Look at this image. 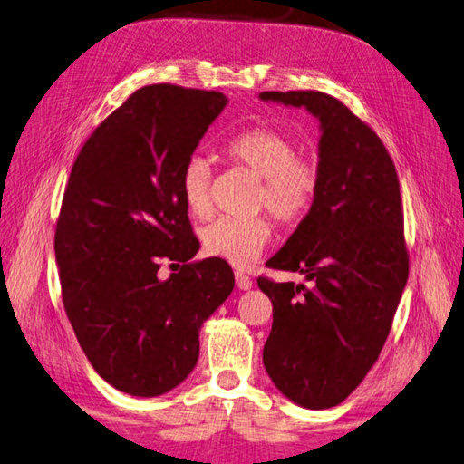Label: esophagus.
<instances>
[{
	"instance_id": "esophagus-1",
	"label": "esophagus",
	"mask_w": 464,
	"mask_h": 464,
	"mask_svg": "<svg viewBox=\"0 0 464 464\" xmlns=\"http://www.w3.org/2000/svg\"><path fill=\"white\" fill-rule=\"evenodd\" d=\"M235 284H237V287L241 289V292H247V289H251L253 281H251V277L247 274H243V271H237V274H235Z\"/></svg>"
}]
</instances>
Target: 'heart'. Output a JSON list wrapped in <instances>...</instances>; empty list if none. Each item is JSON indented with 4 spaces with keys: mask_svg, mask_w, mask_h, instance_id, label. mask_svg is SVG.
Segmentation results:
<instances>
[{
    "mask_svg": "<svg viewBox=\"0 0 464 464\" xmlns=\"http://www.w3.org/2000/svg\"><path fill=\"white\" fill-rule=\"evenodd\" d=\"M223 152L235 165L261 179L257 208H267L281 225H295L310 213L320 190V167L312 159L299 157L297 144L289 136L274 129H251L233 136ZM208 190L211 167L201 154H193L180 170V195L195 217H207L211 211ZM201 239L208 256L245 267L271 241V223L266 217H221L205 227Z\"/></svg>",
    "mask_w": 464,
    "mask_h": 464,
    "instance_id": "1",
    "label": "heart"
}]
</instances>
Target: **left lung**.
Here are the masks:
<instances>
[{
	"instance_id": "left-lung-1",
	"label": "left lung",
	"mask_w": 464,
	"mask_h": 464,
	"mask_svg": "<svg viewBox=\"0 0 464 464\" xmlns=\"http://www.w3.org/2000/svg\"><path fill=\"white\" fill-rule=\"evenodd\" d=\"M263 102L305 108L320 122V190L269 267L304 284L257 285L274 305L263 366L297 406H338L374 366L408 279L404 215L382 140L340 100L314 90L261 92Z\"/></svg>"
}]
</instances>
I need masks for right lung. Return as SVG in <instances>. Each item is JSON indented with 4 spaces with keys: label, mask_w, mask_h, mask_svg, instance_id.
<instances>
[{
    "label": "right lung",
    "mask_w": 464,
    "mask_h": 464,
    "mask_svg": "<svg viewBox=\"0 0 464 464\" xmlns=\"http://www.w3.org/2000/svg\"><path fill=\"white\" fill-rule=\"evenodd\" d=\"M225 94L144 86L98 126L72 167L56 225L63 310L108 384L152 398L198 360V332L235 277L198 251L180 170L227 106ZM160 258L184 267L158 279Z\"/></svg>",
    "instance_id": "obj_1"
}]
</instances>
